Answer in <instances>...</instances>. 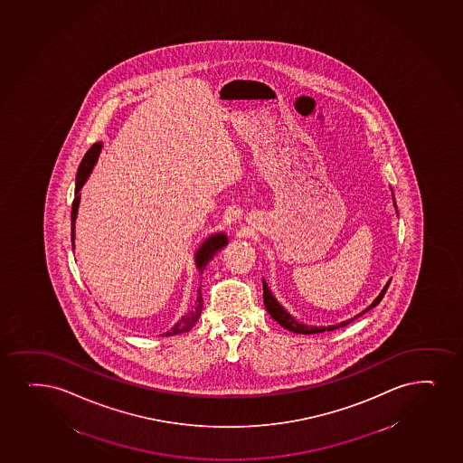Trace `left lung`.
Returning <instances> with one entry per match:
<instances>
[{
  "mask_svg": "<svg viewBox=\"0 0 463 463\" xmlns=\"http://www.w3.org/2000/svg\"><path fill=\"white\" fill-rule=\"evenodd\" d=\"M389 283H387L386 287H384V289L381 291L380 296H378V298L373 300V304L369 305V307H367V308H365L363 313H359L358 316H354V317H352L350 321L343 322V324H339V326H328V328H326V326H305V324H299V322L294 321L293 317H291V316H289L288 313L283 310L282 307L279 305L278 300L272 298L271 291L268 289L265 280H263V302H265V307H267L268 313L271 315L272 319H274V321H278L279 324H280L282 326H285L287 330H291V332L294 333H299V335H315V333H322L326 332V330H328V332H333V330H336V328H339V326H348V324H350V322H354L356 317L364 315V313H367V311L372 310L373 307H376V305L380 304L381 299H383V296L386 294L387 288H389Z\"/></svg>",
  "mask_w": 463,
  "mask_h": 463,
  "instance_id": "1",
  "label": "left lung"
}]
</instances>
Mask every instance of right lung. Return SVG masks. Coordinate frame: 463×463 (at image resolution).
I'll list each match as a JSON object with an SVG mask.
<instances>
[{"label": "right lung", "mask_w": 463, "mask_h": 463, "mask_svg": "<svg viewBox=\"0 0 463 463\" xmlns=\"http://www.w3.org/2000/svg\"><path fill=\"white\" fill-rule=\"evenodd\" d=\"M100 148H102V144L100 142H96L93 147L88 150L87 155L83 156L82 163L79 165V170H77L76 176V198H74V202H72V209H71V241L72 245H74V222H76L77 217V207H79V200H80V195H79V192L82 189L83 184H85V181H87L88 175L91 174V169H93L94 164H96V159H98L99 153H100ZM228 243V240H226V235L217 234L213 235V237H209V239L200 246V250H196V267L198 269L203 272V269L206 268L207 263L213 260V256L217 254L218 250H222L224 245ZM203 310V296H202V288H198V298H196L195 305H194V308H192L187 315L183 316L180 321L175 324L174 328L169 330V332L163 335V336H174V335H181V333L189 332L192 326H195L198 319H200V316H202Z\"/></svg>", "instance_id": "right-lung-1"}]
</instances>
